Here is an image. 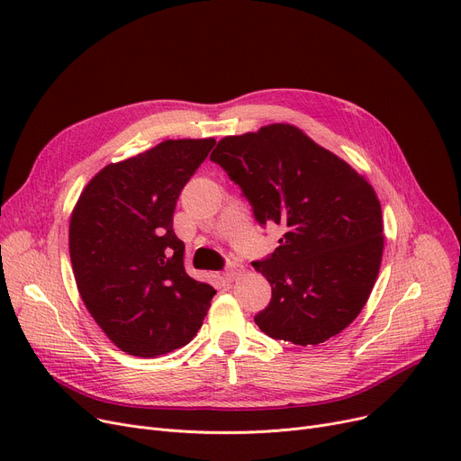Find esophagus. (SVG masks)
I'll list each match as a JSON object with an SVG mask.
<instances>
[{
    "mask_svg": "<svg viewBox=\"0 0 461 461\" xmlns=\"http://www.w3.org/2000/svg\"><path fill=\"white\" fill-rule=\"evenodd\" d=\"M240 273V269H239V265H235V263H230L228 267H226V273H224V278L228 280V282H233L235 278H237V275Z\"/></svg>",
    "mask_w": 461,
    "mask_h": 461,
    "instance_id": "esophagus-1",
    "label": "esophagus"
}]
</instances>
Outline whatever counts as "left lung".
<instances>
[{
	"mask_svg": "<svg viewBox=\"0 0 461 461\" xmlns=\"http://www.w3.org/2000/svg\"><path fill=\"white\" fill-rule=\"evenodd\" d=\"M211 160L239 185L259 226L284 230L254 267L269 306L254 316L275 340L318 346L366 304L383 256L381 205L372 185L294 125L226 136Z\"/></svg>",
	"mask_w": 461,
	"mask_h": 461,
	"instance_id": "1",
	"label": "left lung"
}]
</instances>
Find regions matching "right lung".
<instances>
[{
  "instance_id": "right-lung-1",
  "label": "right lung",
  "mask_w": 461,
  "mask_h": 461,
  "mask_svg": "<svg viewBox=\"0 0 461 461\" xmlns=\"http://www.w3.org/2000/svg\"><path fill=\"white\" fill-rule=\"evenodd\" d=\"M214 140H166L96 174L72 211L68 250L78 292L110 340L134 357L186 346L212 285L183 265L174 211Z\"/></svg>"
}]
</instances>
